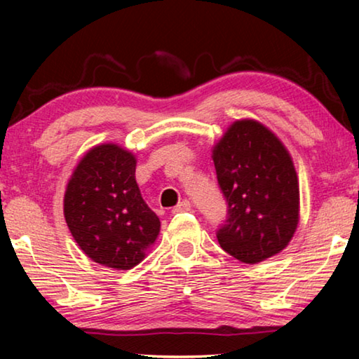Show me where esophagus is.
I'll return each instance as SVG.
<instances>
[{"label": "esophagus", "mask_w": 359, "mask_h": 359, "mask_svg": "<svg viewBox=\"0 0 359 359\" xmlns=\"http://www.w3.org/2000/svg\"><path fill=\"white\" fill-rule=\"evenodd\" d=\"M190 209H191V203L188 201V199H184V201H180L177 205H175L172 212H174V214H179V212H187Z\"/></svg>", "instance_id": "34e87169"}]
</instances>
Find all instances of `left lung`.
<instances>
[{"instance_id":"1","label":"left lung","mask_w":359,"mask_h":359,"mask_svg":"<svg viewBox=\"0 0 359 359\" xmlns=\"http://www.w3.org/2000/svg\"><path fill=\"white\" fill-rule=\"evenodd\" d=\"M226 220L218 244L242 263L255 264L288 245L297 226L299 187L287 149L258 121L241 120L214 149Z\"/></svg>"}]
</instances>
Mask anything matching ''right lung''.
<instances>
[{
  "label": "right lung",
  "instance_id": "right-lung-1",
  "mask_svg": "<svg viewBox=\"0 0 359 359\" xmlns=\"http://www.w3.org/2000/svg\"><path fill=\"white\" fill-rule=\"evenodd\" d=\"M136 158L102 144L79 163L65 193V218L88 258L114 269L144 259L160 233V218L136 184Z\"/></svg>",
  "mask_w": 359,
  "mask_h": 359
}]
</instances>
